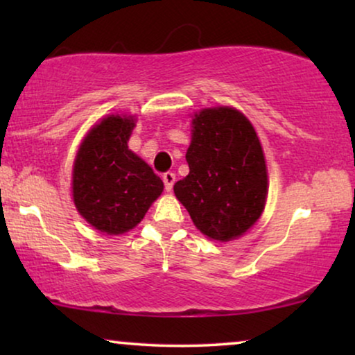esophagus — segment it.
<instances>
[{
    "label": "esophagus",
    "instance_id": "obj_1",
    "mask_svg": "<svg viewBox=\"0 0 355 355\" xmlns=\"http://www.w3.org/2000/svg\"><path fill=\"white\" fill-rule=\"evenodd\" d=\"M174 181H176V174L171 171H166L163 174V182H164V189L169 192L174 186Z\"/></svg>",
    "mask_w": 355,
    "mask_h": 355
}]
</instances>
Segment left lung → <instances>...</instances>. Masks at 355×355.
<instances>
[{
  "mask_svg": "<svg viewBox=\"0 0 355 355\" xmlns=\"http://www.w3.org/2000/svg\"><path fill=\"white\" fill-rule=\"evenodd\" d=\"M189 174L174 193L193 225L216 241L244 234L263 211L266 164L249 119L232 108L196 114L186 153Z\"/></svg>",
  "mask_w": 355,
  "mask_h": 355,
  "instance_id": "left-lung-1",
  "label": "left lung"
}]
</instances>
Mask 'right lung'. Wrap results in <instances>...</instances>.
I'll use <instances>...</instances> for the list:
<instances>
[{"label": "right lung", "mask_w": 355, "mask_h": 355, "mask_svg": "<svg viewBox=\"0 0 355 355\" xmlns=\"http://www.w3.org/2000/svg\"><path fill=\"white\" fill-rule=\"evenodd\" d=\"M132 118L108 116L90 130L77 152L72 196L95 230L123 234L137 226L163 192V181L128 148Z\"/></svg>", "instance_id": "obj_1"}]
</instances>
